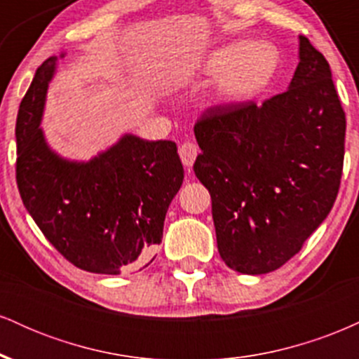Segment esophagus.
I'll list each match as a JSON object with an SVG mask.
<instances>
[{
    "mask_svg": "<svg viewBox=\"0 0 359 359\" xmlns=\"http://www.w3.org/2000/svg\"><path fill=\"white\" fill-rule=\"evenodd\" d=\"M197 154H199V148H197V145H194V143H191V142L182 143L179 148L180 160H182V163L187 168H191L194 165V162H196V158H197Z\"/></svg>",
    "mask_w": 359,
    "mask_h": 359,
    "instance_id": "34e87169",
    "label": "esophagus"
}]
</instances>
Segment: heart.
<instances>
[{
    "label": "heart",
    "mask_w": 359,
    "mask_h": 359,
    "mask_svg": "<svg viewBox=\"0 0 359 359\" xmlns=\"http://www.w3.org/2000/svg\"><path fill=\"white\" fill-rule=\"evenodd\" d=\"M278 55L273 45L238 40L211 52L203 74L217 77L214 100L221 104H238L262 93L277 72Z\"/></svg>",
    "instance_id": "b5f03b06"
}]
</instances>
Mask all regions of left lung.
Returning <instances> with one entry per match:
<instances>
[{"label": "left lung", "instance_id": "obj_1", "mask_svg": "<svg viewBox=\"0 0 359 359\" xmlns=\"http://www.w3.org/2000/svg\"><path fill=\"white\" fill-rule=\"evenodd\" d=\"M299 59L285 93L216 106L194 126L217 251L240 273H269L297 255L339 191L346 116L331 67L302 35Z\"/></svg>", "mask_w": 359, "mask_h": 359}]
</instances>
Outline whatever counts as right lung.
I'll use <instances>...</instances> for the list:
<instances>
[{"label":"right lung","instance_id":"1","mask_svg":"<svg viewBox=\"0 0 359 359\" xmlns=\"http://www.w3.org/2000/svg\"><path fill=\"white\" fill-rule=\"evenodd\" d=\"M59 57L36 69L16 118V184L40 231L65 259L90 273L145 269L162 243L168 205L184 180L177 145L121 138L88 162L60 156L43 130L47 89Z\"/></svg>","mask_w":359,"mask_h":359}]
</instances>
